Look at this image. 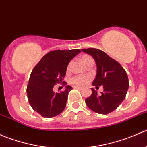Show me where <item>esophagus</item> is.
Returning <instances> with one entry per match:
<instances>
[{
  "instance_id": "1",
  "label": "esophagus",
  "mask_w": 147,
  "mask_h": 147,
  "mask_svg": "<svg viewBox=\"0 0 147 147\" xmlns=\"http://www.w3.org/2000/svg\"><path fill=\"white\" fill-rule=\"evenodd\" d=\"M74 89H77V90H82V87H74Z\"/></svg>"
}]
</instances>
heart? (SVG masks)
Instances as JSON below:
<instances>
[{
    "label": "heart",
    "mask_w": 147,
    "mask_h": 147,
    "mask_svg": "<svg viewBox=\"0 0 147 147\" xmlns=\"http://www.w3.org/2000/svg\"><path fill=\"white\" fill-rule=\"evenodd\" d=\"M87 57V56H84L82 58ZM70 82L72 84H75L77 86H82L86 84L87 82V78L83 75H75L73 76L70 80Z\"/></svg>",
    "instance_id": "heart-1"
}]
</instances>
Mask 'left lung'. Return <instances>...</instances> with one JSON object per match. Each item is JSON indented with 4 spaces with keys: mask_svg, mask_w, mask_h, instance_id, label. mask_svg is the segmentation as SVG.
<instances>
[{
    "mask_svg": "<svg viewBox=\"0 0 147 147\" xmlns=\"http://www.w3.org/2000/svg\"><path fill=\"white\" fill-rule=\"evenodd\" d=\"M90 55L97 65V75L92 84L103 86L104 91L97 94L92 88L91 95L85 100L90 109L97 113L107 115L115 110L125 99L129 88L127 74L121 65L101 50L96 48L82 49Z\"/></svg>",
    "mask_w": 147,
    "mask_h": 147,
    "instance_id": "1",
    "label": "left lung"
}]
</instances>
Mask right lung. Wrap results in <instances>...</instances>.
<instances>
[{"label": "right lung", "instance_id": "obj_1", "mask_svg": "<svg viewBox=\"0 0 147 147\" xmlns=\"http://www.w3.org/2000/svg\"><path fill=\"white\" fill-rule=\"evenodd\" d=\"M80 52L79 49L53 50L45 55L32 69L27 86L28 100L32 109L43 117H53L64 110L72 87L67 85L63 79L69 61ZM57 84L66 87L64 91L53 92Z\"/></svg>", "mask_w": 147, "mask_h": 147}]
</instances>
